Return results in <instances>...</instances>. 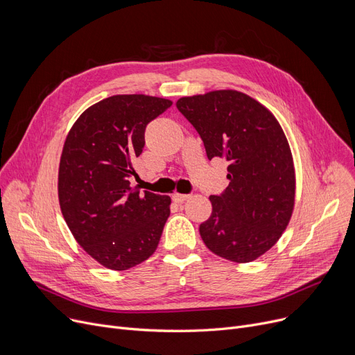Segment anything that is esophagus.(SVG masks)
Masks as SVG:
<instances>
[{"label": "esophagus", "mask_w": 355, "mask_h": 355, "mask_svg": "<svg viewBox=\"0 0 355 355\" xmlns=\"http://www.w3.org/2000/svg\"><path fill=\"white\" fill-rule=\"evenodd\" d=\"M189 198H190L189 194H178V193H174V194H173V200H174L175 202H182V201L189 200Z\"/></svg>", "instance_id": "obj_1"}]
</instances>
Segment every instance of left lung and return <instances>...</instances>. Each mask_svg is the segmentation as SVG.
I'll return each mask as SVG.
<instances>
[{"label":"left lung","instance_id":"1","mask_svg":"<svg viewBox=\"0 0 355 355\" xmlns=\"http://www.w3.org/2000/svg\"><path fill=\"white\" fill-rule=\"evenodd\" d=\"M177 109L198 132L209 159L229 162V187L210 196L211 216L200 225L206 246L246 263L282 236L295 202L289 144L270 112L236 90L181 98Z\"/></svg>","mask_w":355,"mask_h":355}]
</instances>
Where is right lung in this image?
Returning <instances> with one entry per match:
<instances>
[{
	"label": "right lung",
	"instance_id": "add662e5",
	"mask_svg": "<svg viewBox=\"0 0 355 355\" xmlns=\"http://www.w3.org/2000/svg\"><path fill=\"white\" fill-rule=\"evenodd\" d=\"M173 105L145 95L106 98L74 122L59 168L63 217L78 243L109 269L126 270L151 256L170 217L171 198L129 180L146 125Z\"/></svg>",
	"mask_w": 355,
	"mask_h": 355
}]
</instances>
